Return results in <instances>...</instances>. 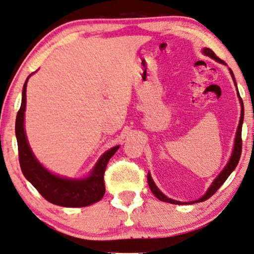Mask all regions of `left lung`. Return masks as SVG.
<instances>
[{
	"mask_svg": "<svg viewBox=\"0 0 254 254\" xmlns=\"http://www.w3.org/2000/svg\"><path fill=\"white\" fill-rule=\"evenodd\" d=\"M202 53L203 55L206 56H209L210 58H213L216 62H218V63L221 64H225L224 62L221 60V58H218L217 56L215 55V53L211 51L209 48H203L202 49ZM230 69V73L232 75L233 81H234V84L236 86V92H238V97L240 100V103H241V117H240V122H239V126H238V130H236V135H235V142H234V147H233V152H232V155L230 157V160H228L227 164L225 165V168L222 170V172L218 174L217 177H216L215 180L213 181V184L210 185V187L208 188V190L206 191V193L203 194L202 197H200L198 199V200H194V201H190V202H182V201H178V200H174V199H171L169 197H166L165 194L162 192V191L157 188L155 182L153 181V179L151 177V174H147V182H148V186H149V189L153 192V194L157 198L160 199L161 201H165V202H170V203H174V205H186V203H196V202H201V201H205L207 199L210 198L213 194L216 192L219 189V187H221L224 182L226 181V179L230 177V174L234 171V169L236 168V165H238L239 161H240V157H241V152H242V125H243V119H244V107H243V101L242 99L240 97V93H239V90H238V85H236V81H235V77H234V74H233L232 69Z\"/></svg>",
	"mask_w": 254,
	"mask_h": 254,
	"instance_id": "left-lung-1",
	"label": "left lung"
}]
</instances>
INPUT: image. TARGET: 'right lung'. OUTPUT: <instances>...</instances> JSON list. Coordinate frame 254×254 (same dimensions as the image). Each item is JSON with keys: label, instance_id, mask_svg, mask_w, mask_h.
Listing matches in <instances>:
<instances>
[{"label": "right lung", "instance_id": "obj_1", "mask_svg": "<svg viewBox=\"0 0 254 254\" xmlns=\"http://www.w3.org/2000/svg\"><path fill=\"white\" fill-rule=\"evenodd\" d=\"M30 74L24 82L22 90L21 107L15 119V136L18 140L19 161L23 176L38 190L46 200L57 206L63 207H86L101 200L105 196L106 188L103 181L107 164L112 155L117 152L119 145L108 149L95 163L88 177L81 179H70L56 176L48 171L37 160L30 145L28 143L24 130V111L27 103V83Z\"/></svg>", "mask_w": 254, "mask_h": 254}]
</instances>
